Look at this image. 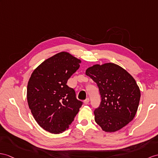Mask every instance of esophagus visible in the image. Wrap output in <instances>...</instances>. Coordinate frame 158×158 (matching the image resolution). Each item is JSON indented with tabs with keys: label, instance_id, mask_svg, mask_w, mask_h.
<instances>
[{
	"label": "esophagus",
	"instance_id": "34e87169",
	"mask_svg": "<svg viewBox=\"0 0 158 158\" xmlns=\"http://www.w3.org/2000/svg\"><path fill=\"white\" fill-rule=\"evenodd\" d=\"M89 101H90L89 98H86L84 101V103L85 104V105H88V104H89Z\"/></svg>",
	"mask_w": 158,
	"mask_h": 158
}]
</instances>
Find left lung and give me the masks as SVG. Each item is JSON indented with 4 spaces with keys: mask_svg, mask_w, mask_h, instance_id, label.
I'll return each instance as SVG.
<instances>
[{
    "mask_svg": "<svg viewBox=\"0 0 158 158\" xmlns=\"http://www.w3.org/2000/svg\"><path fill=\"white\" fill-rule=\"evenodd\" d=\"M86 74L97 83L101 102L94 113L96 123L106 132L122 129L135 117L141 92L132 76L113 63L94 65Z\"/></svg>",
    "mask_w": 158,
    "mask_h": 158,
    "instance_id": "left-lung-1",
    "label": "left lung"
}]
</instances>
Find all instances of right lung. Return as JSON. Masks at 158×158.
I'll use <instances>...</instances> for the list:
<instances>
[{
    "label": "right lung",
    "mask_w": 158,
    "mask_h": 158,
    "mask_svg": "<svg viewBox=\"0 0 158 158\" xmlns=\"http://www.w3.org/2000/svg\"><path fill=\"white\" fill-rule=\"evenodd\" d=\"M80 62L69 53L60 52L45 60L30 77L29 107L37 123L49 133L65 131L82 105L74 90L66 84Z\"/></svg>",
    "instance_id": "obj_1"
}]
</instances>
